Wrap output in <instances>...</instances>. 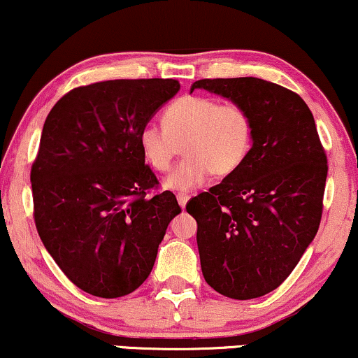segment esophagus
Here are the masks:
<instances>
[{
	"label": "esophagus",
	"mask_w": 358,
	"mask_h": 358,
	"mask_svg": "<svg viewBox=\"0 0 358 358\" xmlns=\"http://www.w3.org/2000/svg\"><path fill=\"white\" fill-rule=\"evenodd\" d=\"M189 196H187V194H178V202H179V206L180 207H185V206H187V201H189Z\"/></svg>",
	"instance_id": "obj_1"
}]
</instances>
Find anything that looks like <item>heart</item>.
I'll return each instance as SVG.
<instances>
[{"label": "heart", "instance_id": "heart-1", "mask_svg": "<svg viewBox=\"0 0 358 358\" xmlns=\"http://www.w3.org/2000/svg\"><path fill=\"white\" fill-rule=\"evenodd\" d=\"M162 124L146 123L139 131L141 152L152 169L164 173L184 145L185 157L166 178V187L192 190L212 174L229 176L241 168L253 146L250 111L235 101L185 95L162 113Z\"/></svg>", "mask_w": 358, "mask_h": 358}]
</instances>
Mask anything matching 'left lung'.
I'll return each mask as SVG.
<instances>
[{
  "label": "left lung",
  "mask_w": 358,
  "mask_h": 358,
  "mask_svg": "<svg viewBox=\"0 0 358 358\" xmlns=\"http://www.w3.org/2000/svg\"><path fill=\"white\" fill-rule=\"evenodd\" d=\"M250 111L247 161L187 203L197 222L202 275L220 294L253 299L276 289L317 234L327 156L309 106L292 90L255 77L202 78Z\"/></svg>",
  "instance_id": "8db88e82"
}]
</instances>
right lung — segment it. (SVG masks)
I'll list each match as a JSON object with an SVG mask.
<instances>
[{
	"label": "right lung",
	"mask_w": 358,
	"mask_h": 358,
	"mask_svg": "<svg viewBox=\"0 0 358 358\" xmlns=\"http://www.w3.org/2000/svg\"><path fill=\"white\" fill-rule=\"evenodd\" d=\"M180 88L173 78L77 87L49 111L31 168L34 224L77 287L122 298L145 282L169 222L180 212L145 164L139 131Z\"/></svg>",
	"instance_id": "add662e5"
}]
</instances>
